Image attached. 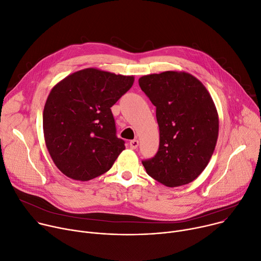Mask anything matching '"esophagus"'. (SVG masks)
<instances>
[{
  "mask_svg": "<svg viewBox=\"0 0 261 261\" xmlns=\"http://www.w3.org/2000/svg\"><path fill=\"white\" fill-rule=\"evenodd\" d=\"M130 148L131 149H137V147L139 146V141L137 139H133L130 141Z\"/></svg>",
  "mask_w": 261,
  "mask_h": 261,
  "instance_id": "esophagus-1",
  "label": "esophagus"
}]
</instances>
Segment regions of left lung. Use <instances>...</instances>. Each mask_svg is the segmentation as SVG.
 I'll return each instance as SVG.
<instances>
[{
	"instance_id": "8db88e82",
	"label": "left lung",
	"mask_w": 261,
	"mask_h": 261,
	"mask_svg": "<svg viewBox=\"0 0 261 261\" xmlns=\"http://www.w3.org/2000/svg\"><path fill=\"white\" fill-rule=\"evenodd\" d=\"M139 86L156 107L159 149L143 164L153 179L176 187L205 170L219 136V114L210 93L193 75L177 70L140 77Z\"/></svg>"
}]
</instances>
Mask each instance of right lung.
<instances>
[{"label":"right lung","mask_w":261,"mask_h":261,"mask_svg":"<svg viewBox=\"0 0 261 261\" xmlns=\"http://www.w3.org/2000/svg\"><path fill=\"white\" fill-rule=\"evenodd\" d=\"M133 76L84 68L51 90L42 114L46 149L66 177L88 181L109 171L125 150L111 107L133 85Z\"/></svg>","instance_id":"add662e5"}]
</instances>
